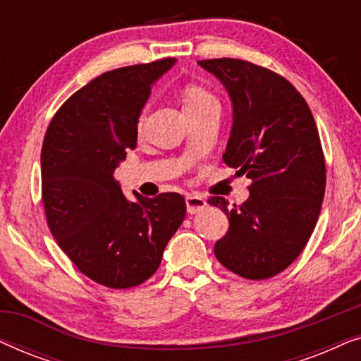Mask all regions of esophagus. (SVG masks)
Instances as JSON below:
<instances>
[{"label":"esophagus","instance_id":"34e87169","mask_svg":"<svg viewBox=\"0 0 361 361\" xmlns=\"http://www.w3.org/2000/svg\"><path fill=\"white\" fill-rule=\"evenodd\" d=\"M185 205H187V212H189V214H197V212L205 209L207 200L200 195H187Z\"/></svg>","mask_w":361,"mask_h":361}]
</instances>
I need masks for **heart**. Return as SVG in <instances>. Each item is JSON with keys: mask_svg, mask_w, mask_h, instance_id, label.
<instances>
[{"mask_svg": "<svg viewBox=\"0 0 361 361\" xmlns=\"http://www.w3.org/2000/svg\"><path fill=\"white\" fill-rule=\"evenodd\" d=\"M209 103H216L215 97L210 95L209 92L204 90L200 87H187L184 92V108H195V106H204L209 105ZM145 121V116H141L140 125Z\"/></svg>", "mask_w": 361, "mask_h": 361, "instance_id": "obj_1", "label": "heart"}]
</instances>
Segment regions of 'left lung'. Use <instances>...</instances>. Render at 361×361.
<instances>
[{
	"label": "left lung",
	"instance_id": "obj_1",
	"mask_svg": "<svg viewBox=\"0 0 361 361\" xmlns=\"http://www.w3.org/2000/svg\"><path fill=\"white\" fill-rule=\"evenodd\" d=\"M199 66L219 78L233 108L225 164L253 180L240 207L209 199L230 220L215 256L241 278H273L302 253L319 220L325 159L317 126L302 95L278 73L238 59Z\"/></svg>",
	"mask_w": 361,
	"mask_h": 361
}]
</instances>
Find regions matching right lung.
<instances>
[{"label": "right lung", "instance_id": "right-lung-1", "mask_svg": "<svg viewBox=\"0 0 361 361\" xmlns=\"http://www.w3.org/2000/svg\"><path fill=\"white\" fill-rule=\"evenodd\" d=\"M176 59L102 73L54 115L41 151L42 204L57 245L98 284L126 289L159 268L185 216L179 194L136 200L113 172L137 142V121L151 88Z\"/></svg>", "mask_w": 361, "mask_h": 361}]
</instances>
